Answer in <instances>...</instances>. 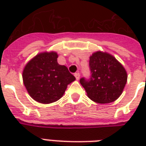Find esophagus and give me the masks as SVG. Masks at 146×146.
<instances>
[{
  "label": "esophagus",
  "instance_id": "esophagus-1",
  "mask_svg": "<svg viewBox=\"0 0 146 146\" xmlns=\"http://www.w3.org/2000/svg\"><path fill=\"white\" fill-rule=\"evenodd\" d=\"M74 76H75V77H76V80H79L80 79V73H76L75 74H74Z\"/></svg>",
  "mask_w": 146,
  "mask_h": 146
}]
</instances>
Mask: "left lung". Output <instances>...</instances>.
<instances>
[{"label": "left lung", "mask_w": 146, "mask_h": 146, "mask_svg": "<svg viewBox=\"0 0 146 146\" xmlns=\"http://www.w3.org/2000/svg\"><path fill=\"white\" fill-rule=\"evenodd\" d=\"M89 68L90 77L80 80L88 98L98 103H110L119 98L127 79L122 65L113 55L97 51L90 57Z\"/></svg>", "instance_id": "left-lung-1"}]
</instances>
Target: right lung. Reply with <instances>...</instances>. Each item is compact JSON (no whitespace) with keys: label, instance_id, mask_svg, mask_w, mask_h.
<instances>
[{"label":"right lung","instance_id":"add662e5","mask_svg":"<svg viewBox=\"0 0 146 146\" xmlns=\"http://www.w3.org/2000/svg\"><path fill=\"white\" fill-rule=\"evenodd\" d=\"M57 58L55 52L40 53L24 68V85L35 101L44 104L58 101L67 85L76 80L66 66L58 63Z\"/></svg>","mask_w":146,"mask_h":146}]
</instances>
